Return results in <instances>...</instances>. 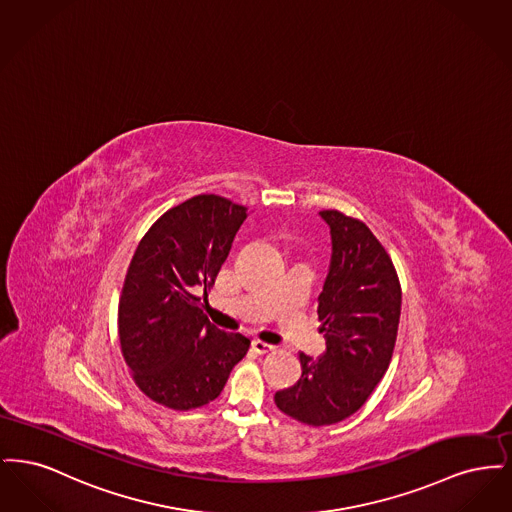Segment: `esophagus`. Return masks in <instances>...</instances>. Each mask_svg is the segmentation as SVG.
<instances>
[{
  "label": "esophagus",
  "instance_id": "obj_1",
  "mask_svg": "<svg viewBox=\"0 0 512 512\" xmlns=\"http://www.w3.org/2000/svg\"><path fill=\"white\" fill-rule=\"evenodd\" d=\"M251 347H253V351H255V353H259V355H265V353L274 351V345H270V343H267V341L263 340L251 341Z\"/></svg>",
  "mask_w": 512,
  "mask_h": 512
}]
</instances>
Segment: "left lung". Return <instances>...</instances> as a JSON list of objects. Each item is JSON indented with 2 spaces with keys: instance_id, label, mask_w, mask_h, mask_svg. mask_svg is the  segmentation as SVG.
<instances>
[{
  "instance_id": "1",
  "label": "left lung",
  "mask_w": 512,
  "mask_h": 512,
  "mask_svg": "<svg viewBox=\"0 0 512 512\" xmlns=\"http://www.w3.org/2000/svg\"><path fill=\"white\" fill-rule=\"evenodd\" d=\"M318 215L332 238L318 295L326 353H299L301 378L274 395L282 413L309 426L336 424L365 405L390 366L401 317L397 272L370 228L340 211Z\"/></svg>"
}]
</instances>
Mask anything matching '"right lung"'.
Segmentation results:
<instances>
[{
	"label": "right lung",
	"instance_id": "right-lung-1",
	"mask_svg": "<svg viewBox=\"0 0 512 512\" xmlns=\"http://www.w3.org/2000/svg\"><path fill=\"white\" fill-rule=\"evenodd\" d=\"M247 207L195 195L157 220L124 278L122 357L138 388L159 405L190 411L217 399L251 341L217 328L197 292L215 284Z\"/></svg>",
	"mask_w": 512,
	"mask_h": 512
}]
</instances>
